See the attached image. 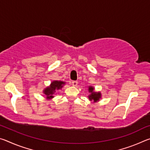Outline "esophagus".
Here are the masks:
<instances>
[{"instance_id": "34e87169", "label": "esophagus", "mask_w": 150, "mask_h": 150, "mask_svg": "<svg viewBox=\"0 0 150 150\" xmlns=\"http://www.w3.org/2000/svg\"><path fill=\"white\" fill-rule=\"evenodd\" d=\"M71 84H72L73 86H74V87H76V86H77V84H78V82H77V81H72V82H71Z\"/></svg>"}]
</instances>
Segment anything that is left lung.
<instances>
[{"instance_id": "8db88e82", "label": "left lung", "mask_w": 150, "mask_h": 150, "mask_svg": "<svg viewBox=\"0 0 150 150\" xmlns=\"http://www.w3.org/2000/svg\"><path fill=\"white\" fill-rule=\"evenodd\" d=\"M88 92L90 93V95L88 96V99L90 100H93L94 102H97L99 100L100 98H101V93L100 92H95L94 91V87L89 86L88 87Z\"/></svg>"}]
</instances>
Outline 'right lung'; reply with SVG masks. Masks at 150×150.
<instances>
[{
	"label": "right lung",
	"instance_id": "add662e5",
	"mask_svg": "<svg viewBox=\"0 0 150 150\" xmlns=\"http://www.w3.org/2000/svg\"><path fill=\"white\" fill-rule=\"evenodd\" d=\"M65 84V83L63 82V81H54L51 83L49 87L45 88L43 93L46 96L47 99L50 100L54 97V94L55 93V91L61 89Z\"/></svg>",
	"mask_w": 150,
	"mask_h": 150
}]
</instances>
